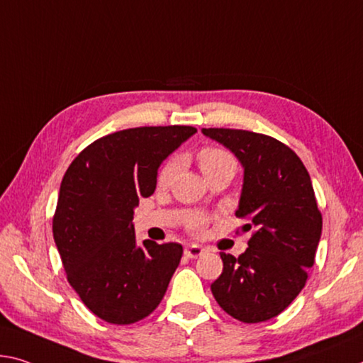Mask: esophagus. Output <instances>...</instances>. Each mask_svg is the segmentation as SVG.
Returning <instances> with one entry per match:
<instances>
[{"label": "esophagus", "instance_id": "1", "mask_svg": "<svg viewBox=\"0 0 363 363\" xmlns=\"http://www.w3.org/2000/svg\"><path fill=\"white\" fill-rule=\"evenodd\" d=\"M205 252L203 247H200L197 244H192V245H187L186 250H184V254H186L187 258H199Z\"/></svg>", "mask_w": 363, "mask_h": 363}]
</instances>
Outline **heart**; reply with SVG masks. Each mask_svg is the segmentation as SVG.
Returning <instances> with one entry per match:
<instances>
[{"instance_id":"b5f03b06","label":"heart","mask_w":363,"mask_h":363,"mask_svg":"<svg viewBox=\"0 0 363 363\" xmlns=\"http://www.w3.org/2000/svg\"><path fill=\"white\" fill-rule=\"evenodd\" d=\"M197 161H199V166L205 174V177L211 174V172L224 168V166H235V160L231 157V155L221 150V148H216V147L202 148V150L197 153ZM177 166H179V161H177L176 157H171L169 160L164 161V164L161 166L160 172H158L160 186H166V184H168L172 177H174ZM205 226H206V218H203V216H195L187 224L189 231H192L195 234L202 233Z\"/></svg>"}]
</instances>
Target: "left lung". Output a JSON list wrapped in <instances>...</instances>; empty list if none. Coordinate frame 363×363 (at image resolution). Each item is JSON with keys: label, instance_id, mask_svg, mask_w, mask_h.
I'll use <instances>...</instances> for the list:
<instances>
[{"label": "left lung", "instance_id": "obj_1", "mask_svg": "<svg viewBox=\"0 0 363 363\" xmlns=\"http://www.w3.org/2000/svg\"><path fill=\"white\" fill-rule=\"evenodd\" d=\"M244 166L235 216L247 221L249 249L238 258L221 252L223 273L211 292L242 323L278 316L303 289L313 267L323 218L308 171L294 150L273 137L242 129H202Z\"/></svg>", "mask_w": 363, "mask_h": 363}]
</instances>
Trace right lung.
<instances>
[{"instance_id":"add662e5","label":"right lung","mask_w":363,"mask_h":363,"mask_svg":"<svg viewBox=\"0 0 363 363\" xmlns=\"http://www.w3.org/2000/svg\"><path fill=\"white\" fill-rule=\"evenodd\" d=\"M192 125H145L108 134L80 152L62 177L53 238L69 284L91 313L132 325L163 298L182 245H137L134 208L157 187L158 168L195 134Z\"/></svg>"}]
</instances>
